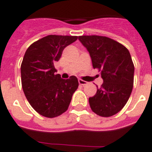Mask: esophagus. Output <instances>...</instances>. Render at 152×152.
<instances>
[{
    "instance_id": "34e87169",
    "label": "esophagus",
    "mask_w": 152,
    "mask_h": 152,
    "mask_svg": "<svg viewBox=\"0 0 152 152\" xmlns=\"http://www.w3.org/2000/svg\"><path fill=\"white\" fill-rule=\"evenodd\" d=\"M78 82H79L80 85H81V86H85V85H86L88 82H86V81H85V80H83L81 79H79L78 80Z\"/></svg>"
}]
</instances>
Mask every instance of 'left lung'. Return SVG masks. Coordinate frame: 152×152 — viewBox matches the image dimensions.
Segmentation results:
<instances>
[{
  "instance_id": "1",
  "label": "left lung",
  "mask_w": 152,
  "mask_h": 152,
  "mask_svg": "<svg viewBox=\"0 0 152 152\" xmlns=\"http://www.w3.org/2000/svg\"><path fill=\"white\" fill-rule=\"evenodd\" d=\"M79 40L89 51L93 67L99 69L103 80L95 95L89 99V106L100 116L114 115L126 104L133 89L134 66L129 51L107 37L80 36Z\"/></svg>"
}]
</instances>
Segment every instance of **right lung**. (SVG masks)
<instances>
[{
    "mask_svg": "<svg viewBox=\"0 0 152 152\" xmlns=\"http://www.w3.org/2000/svg\"><path fill=\"white\" fill-rule=\"evenodd\" d=\"M76 36L49 35L35 41L25 52L21 64L23 90L32 108L48 118L66 112L79 83L75 76L62 79L54 67L63 50Z\"/></svg>",
    "mask_w": 152,
    "mask_h": 152,
    "instance_id": "add662e5",
    "label": "right lung"
}]
</instances>
